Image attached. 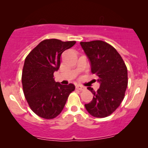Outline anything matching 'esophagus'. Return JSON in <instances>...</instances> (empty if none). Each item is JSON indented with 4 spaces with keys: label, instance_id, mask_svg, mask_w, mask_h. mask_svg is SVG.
<instances>
[{
    "label": "esophagus",
    "instance_id": "esophagus-1",
    "mask_svg": "<svg viewBox=\"0 0 148 148\" xmlns=\"http://www.w3.org/2000/svg\"><path fill=\"white\" fill-rule=\"evenodd\" d=\"M76 89L79 90H84L86 89V88H85L84 86H81V85H80V84H77V85H76Z\"/></svg>",
    "mask_w": 148,
    "mask_h": 148
}]
</instances>
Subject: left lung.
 Wrapping results in <instances>:
<instances>
[{"instance_id":"1","label":"left lung","mask_w":148,"mask_h":148,"mask_svg":"<svg viewBox=\"0 0 148 148\" xmlns=\"http://www.w3.org/2000/svg\"><path fill=\"white\" fill-rule=\"evenodd\" d=\"M80 45L100 84L97 91L88 87L94 96L85 107L93 117L105 118L113 113L124 99L128 84L127 67L116 49L106 42L95 40L81 42Z\"/></svg>"}]
</instances>
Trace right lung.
<instances>
[{"label": "right lung", "mask_w": 148, "mask_h": 148, "mask_svg": "<svg viewBox=\"0 0 148 148\" xmlns=\"http://www.w3.org/2000/svg\"><path fill=\"white\" fill-rule=\"evenodd\" d=\"M75 44V41L45 40L25 58L21 78L23 93L32 111L42 118L57 117L75 89L74 84L62 85L53 78L60 67L61 54Z\"/></svg>", "instance_id": "add662e5"}]
</instances>
